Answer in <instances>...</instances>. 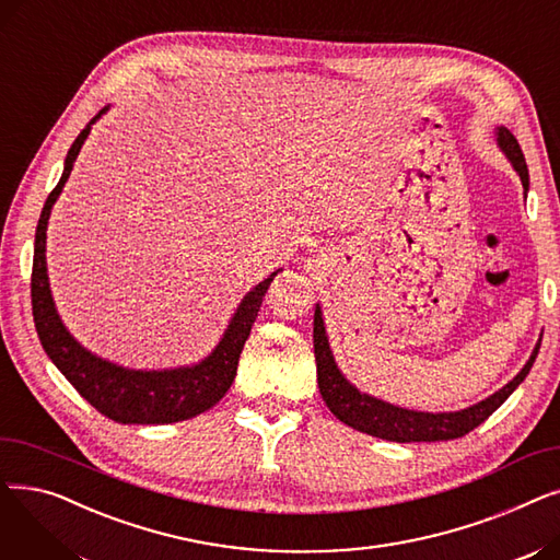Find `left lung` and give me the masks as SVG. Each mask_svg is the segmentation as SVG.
<instances>
[{
    "instance_id": "1",
    "label": "left lung",
    "mask_w": 560,
    "mask_h": 560,
    "mask_svg": "<svg viewBox=\"0 0 560 560\" xmlns=\"http://www.w3.org/2000/svg\"><path fill=\"white\" fill-rule=\"evenodd\" d=\"M494 138H497L499 150L504 152L513 170L520 174V182L524 186V197H526L528 170L515 136L506 127H497ZM313 347H315L319 395L340 422H345L347 427L357 431H363L368 435L393 440V443H438V440L460 438L472 429H477L481 422H486L526 378L528 370H532L538 357L540 340L536 342L532 357H528L524 368L509 381L504 388H499L494 395H490L488 399L475 406H467L463 410H450V413H427V410L401 408L384 399H376L368 393H361L354 384H351V381H347V376L340 372L334 359L319 304H315V315H313Z\"/></svg>"
}]
</instances>
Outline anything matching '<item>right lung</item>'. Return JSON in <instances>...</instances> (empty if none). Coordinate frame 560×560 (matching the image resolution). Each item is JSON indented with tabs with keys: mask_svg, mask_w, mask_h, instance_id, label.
<instances>
[{
	"mask_svg": "<svg viewBox=\"0 0 560 560\" xmlns=\"http://www.w3.org/2000/svg\"><path fill=\"white\" fill-rule=\"evenodd\" d=\"M104 106L83 131L72 142L63 163V174L56 188L49 192L36 229V252H34V272H32V306L34 322L43 349L51 363L61 370V374L77 388V393L95 406L102 416L120 424H172L190 420L203 410L213 408L231 388L235 370H238L241 351L254 319L262 304L272 279L281 272H272L268 279L256 283L243 302L235 308L233 317L211 351L199 363L167 370H131L125 365L110 363L91 349H85L63 325L61 315L56 311L49 277H47V222L51 215L58 195L72 172V165L81 152V147L91 133L93 125L108 110Z\"/></svg>",
	"mask_w": 560,
	"mask_h": 560,
	"instance_id": "obj_1",
	"label": "right lung"
}]
</instances>
